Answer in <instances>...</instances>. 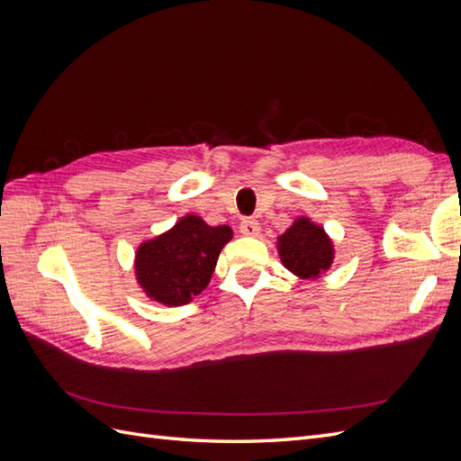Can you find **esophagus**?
<instances>
[{
	"instance_id": "34e87169",
	"label": "esophagus",
	"mask_w": 461,
	"mask_h": 461,
	"mask_svg": "<svg viewBox=\"0 0 461 461\" xmlns=\"http://www.w3.org/2000/svg\"><path fill=\"white\" fill-rule=\"evenodd\" d=\"M240 232L244 236H258L259 234V222L252 217H244L240 222Z\"/></svg>"
}]
</instances>
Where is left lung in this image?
<instances>
[{
    "label": "left lung",
    "mask_w": 461,
    "mask_h": 461,
    "mask_svg": "<svg viewBox=\"0 0 461 461\" xmlns=\"http://www.w3.org/2000/svg\"><path fill=\"white\" fill-rule=\"evenodd\" d=\"M278 254L288 271L315 278L330 267L334 252L325 230L302 217L278 239Z\"/></svg>",
    "instance_id": "1"
}]
</instances>
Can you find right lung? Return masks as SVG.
I'll return each mask as SVG.
<instances>
[{
  "instance_id": "obj_1",
  "label": "right lung",
  "mask_w": 461,
  "mask_h": 461,
  "mask_svg": "<svg viewBox=\"0 0 461 461\" xmlns=\"http://www.w3.org/2000/svg\"><path fill=\"white\" fill-rule=\"evenodd\" d=\"M230 239L227 225L209 227L200 217L186 215L171 230L138 248V283L159 303L185 305L207 286Z\"/></svg>"
}]
</instances>
